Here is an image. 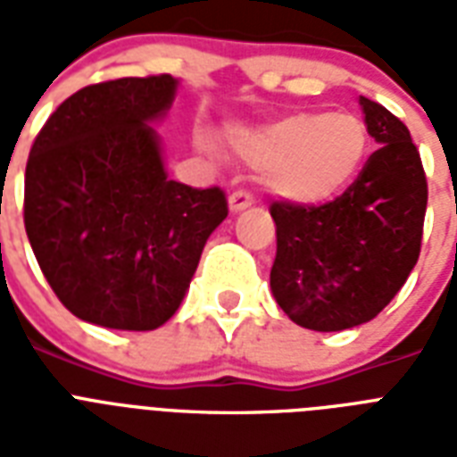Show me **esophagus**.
Wrapping results in <instances>:
<instances>
[{
  "label": "esophagus",
  "instance_id": "1",
  "mask_svg": "<svg viewBox=\"0 0 457 457\" xmlns=\"http://www.w3.org/2000/svg\"><path fill=\"white\" fill-rule=\"evenodd\" d=\"M229 211L232 213H242V211H246V208L251 206V194L244 192V189H239V192H232L229 194Z\"/></svg>",
  "mask_w": 457,
  "mask_h": 457
}]
</instances>
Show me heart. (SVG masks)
<instances>
[{
	"label": "heart",
	"mask_w": 457,
	"mask_h": 457,
	"mask_svg": "<svg viewBox=\"0 0 457 457\" xmlns=\"http://www.w3.org/2000/svg\"><path fill=\"white\" fill-rule=\"evenodd\" d=\"M196 145L213 154L206 137ZM229 146L261 172L272 196L315 206L339 196L358 178L370 152V130L348 111H294L261 128L232 130Z\"/></svg>",
	"instance_id": "b5f03b06"
}]
</instances>
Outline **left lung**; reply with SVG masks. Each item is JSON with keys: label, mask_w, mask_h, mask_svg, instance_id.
<instances>
[{"label": "left lung", "mask_w": 457, "mask_h": 457, "mask_svg": "<svg viewBox=\"0 0 457 457\" xmlns=\"http://www.w3.org/2000/svg\"><path fill=\"white\" fill-rule=\"evenodd\" d=\"M377 149L346 192L322 206L272 201L278 253L270 289L305 329L341 332L379 315L401 292L422 246L427 178L411 132L361 96Z\"/></svg>", "instance_id": "left-lung-1"}]
</instances>
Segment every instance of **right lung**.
<instances>
[{
	"mask_svg": "<svg viewBox=\"0 0 457 457\" xmlns=\"http://www.w3.org/2000/svg\"><path fill=\"white\" fill-rule=\"evenodd\" d=\"M175 92L165 73L78 89L28 156L30 246L61 303L92 325L146 332L168 322L228 218L222 189L168 179L152 123Z\"/></svg>",
	"mask_w": 457,
	"mask_h": 457,
	"instance_id": "obj_1",
	"label": "right lung"
}]
</instances>
